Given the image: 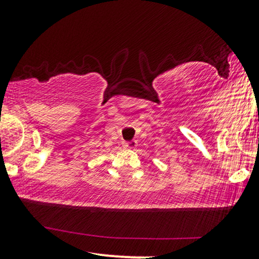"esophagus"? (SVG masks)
I'll return each instance as SVG.
<instances>
[{
  "label": "esophagus",
  "mask_w": 259,
  "mask_h": 259,
  "mask_svg": "<svg viewBox=\"0 0 259 259\" xmlns=\"http://www.w3.org/2000/svg\"><path fill=\"white\" fill-rule=\"evenodd\" d=\"M124 148H127V149H135L137 148V142H134V140H133V142H125L124 144Z\"/></svg>",
  "instance_id": "esophagus-1"
}]
</instances>
